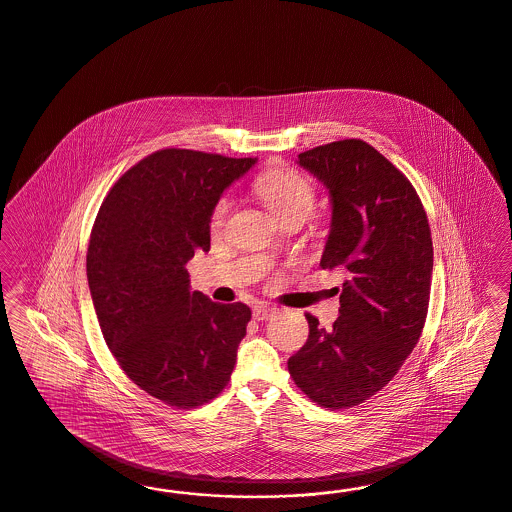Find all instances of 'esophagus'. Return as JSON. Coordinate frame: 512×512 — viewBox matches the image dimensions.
Segmentation results:
<instances>
[{"instance_id": "34e87169", "label": "esophagus", "mask_w": 512, "mask_h": 512, "mask_svg": "<svg viewBox=\"0 0 512 512\" xmlns=\"http://www.w3.org/2000/svg\"><path fill=\"white\" fill-rule=\"evenodd\" d=\"M276 314V308H272V306H255L253 308V319H257V321H266V319L272 318Z\"/></svg>"}]
</instances>
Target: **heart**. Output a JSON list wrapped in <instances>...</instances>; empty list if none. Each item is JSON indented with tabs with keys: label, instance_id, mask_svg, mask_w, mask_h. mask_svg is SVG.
<instances>
[{
	"label": "heart",
	"instance_id": "1",
	"mask_svg": "<svg viewBox=\"0 0 512 512\" xmlns=\"http://www.w3.org/2000/svg\"><path fill=\"white\" fill-rule=\"evenodd\" d=\"M255 187L259 196L263 198L266 208L276 219L285 213H310L316 202L312 183L293 170H270L257 179ZM230 210H232V198L229 194H223L213 204L212 217H210L212 230H219L225 225Z\"/></svg>",
	"mask_w": 512,
	"mask_h": 512
}]
</instances>
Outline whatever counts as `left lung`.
I'll list each match as a JSON object with an SVG mask.
<instances>
[{
  "label": "left lung",
  "instance_id": "1",
  "mask_svg": "<svg viewBox=\"0 0 512 512\" xmlns=\"http://www.w3.org/2000/svg\"><path fill=\"white\" fill-rule=\"evenodd\" d=\"M297 164L331 198L321 268H342L333 329L306 314L310 335L287 369L314 403L348 408L389 384L414 350L427 316L433 242L422 200L384 155L363 140L300 153Z\"/></svg>",
  "mask_w": 512,
  "mask_h": 512
}]
</instances>
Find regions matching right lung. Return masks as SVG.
<instances>
[{
  "instance_id": "add662e5",
  "label": "right lung",
  "mask_w": 512,
  "mask_h": 512,
  "mask_svg": "<svg viewBox=\"0 0 512 512\" xmlns=\"http://www.w3.org/2000/svg\"><path fill=\"white\" fill-rule=\"evenodd\" d=\"M255 162L162 149L111 187L94 221L87 278L107 348L166 405L212 401L236 365L249 306L191 291L185 266L210 251L213 204Z\"/></svg>"
}]
</instances>
